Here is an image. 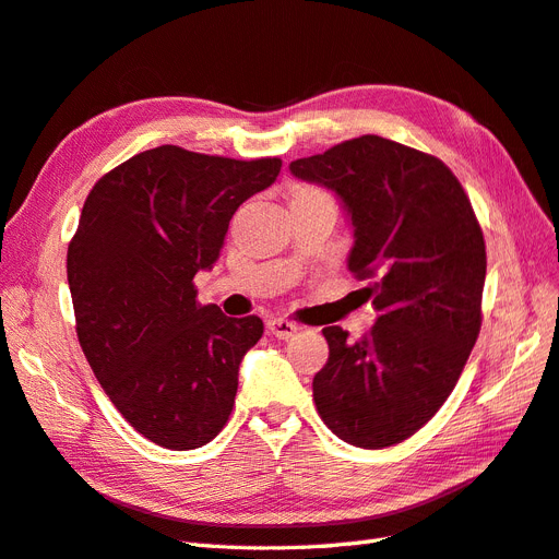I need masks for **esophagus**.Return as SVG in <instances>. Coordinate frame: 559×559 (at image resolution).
<instances>
[{"label":"esophagus","instance_id":"1","mask_svg":"<svg viewBox=\"0 0 559 559\" xmlns=\"http://www.w3.org/2000/svg\"><path fill=\"white\" fill-rule=\"evenodd\" d=\"M265 329H267L270 335H275L277 341H289V337H294V335L298 333V326L294 324V321H289V319H277V317L267 319Z\"/></svg>","mask_w":559,"mask_h":559}]
</instances>
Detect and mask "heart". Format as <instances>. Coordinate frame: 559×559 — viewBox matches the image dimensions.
<instances>
[{
  "mask_svg": "<svg viewBox=\"0 0 559 559\" xmlns=\"http://www.w3.org/2000/svg\"><path fill=\"white\" fill-rule=\"evenodd\" d=\"M298 193H312V189H300Z\"/></svg>",
  "mask_w": 559,
  "mask_h": 559,
  "instance_id": "1",
  "label": "heart"
}]
</instances>
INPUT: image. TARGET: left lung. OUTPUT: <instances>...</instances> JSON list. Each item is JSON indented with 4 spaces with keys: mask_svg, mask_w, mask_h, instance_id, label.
I'll return each mask as SVG.
<instances>
[{
    "mask_svg": "<svg viewBox=\"0 0 559 559\" xmlns=\"http://www.w3.org/2000/svg\"><path fill=\"white\" fill-rule=\"evenodd\" d=\"M335 191L354 226L347 267L378 319L361 341L326 326L329 361L312 380L324 425L380 450L411 438L460 380L480 333L485 240L460 179L436 156L364 134L289 165Z\"/></svg>",
    "mask_w": 559,
    "mask_h": 559,
    "instance_id": "1",
    "label": "left lung"
}]
</instances>
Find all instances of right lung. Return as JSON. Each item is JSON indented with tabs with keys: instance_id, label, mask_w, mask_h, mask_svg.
Instances as JSON below:
<instances>
[{
	"instance_id": "add662e5",
	"label": "right lung",
	"mask_w": 559,
	"mask_h": 559,
	"mask_svg": "<svg viewBox=\"0 0 559 559\" xmlns=\"http://www.w3.org/2000/svg\"><path fill=\"white\" fill-rule=\"evenodd\" d=\"M280 167L165 144L114 167L83 202L67 249L76 335L116 411L151 443L195 450L228 421L263 321L200 306L193 277Z\"/></svg>"
}]
</instances>
